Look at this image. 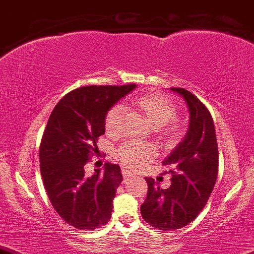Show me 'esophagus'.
I'll return each instance as SVG.
<instances>
[{
  "mask_svg": "<svg viewBox=\"0 0 254 254\" xmlns=\"http://www.w3.org/2000/svg\"><path fill=\"white\" fill-rule=\"evenodd\" d=\"M131 176H132V175H131V173H130L129 171H127V170H123V177H124L125 179L131 177Z\"/></svg>",
  "mask_w": 254,
  "mask_h": 254,
  "instance_id": "obj_1",
  "label": "esophagus"
}]
</instances>
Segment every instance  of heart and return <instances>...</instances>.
<instances>
[{"label":"heart","mask_w":254,"mask_h":254,"mask_svg":"<svg viewBox=\"0 0 254 254\" xmlns=\"http://www.w3.org/2000/svg\"><path fill=\"white\" fill-rule=\"evenodd\" d=\"M133 105L142 110L151 123L156 127H162L169 123L177 115V107L166 98L165 96L159 94H145L140 95L133 101ZM124 117V108L121 104L114 105L107 112L104 118L105 131L111 136H116L121 132L122 123ZM181 125L172 123L166 125L163 130V134L169 139H175L181 134ZM116 158L118 162L127 168L138 170L145 166L156 155V151L150 144L142 142L124 143L116 150Z\"/></svg>","instance_id":"obj_1"}]
</instances>
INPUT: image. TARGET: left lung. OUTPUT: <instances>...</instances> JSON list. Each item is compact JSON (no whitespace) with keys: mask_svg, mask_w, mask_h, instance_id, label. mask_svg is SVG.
<instances>
[{"mask_svg":"<svg viewBox=\"0 0 254 254\" xmlns=\"http://www.w3.org/2000/svg\"><path fill=\"white\" fill-rule=\"evenodd\" d=\"M171 90L188 104L189 130L163 162L171 173L170 188L162 189L153 178H145L147 195L140 205L143 219L163 231L182 229L200 213L216 184L219 156L213 120L207 108L188 90Z\"/></svg>","mask_w":254,"mask_h":254,"instance_id":"1","label":"left lung"}]
</instances>
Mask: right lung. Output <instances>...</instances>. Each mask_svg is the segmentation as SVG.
Here are the masks:
<instances>
[{
    "label": "right lung",
    "mask_w": 254,
    "mask_h": 254,
    "mask_svg": "<svg viewBox=\"0 0 254 254\" xmlns=\"http://www.w3.org/2000/svg\"><path fill=\"white\" fill-rule=\"evenodd\" d=\"M136 88L90 85L72 90L51 112L40 146V169L51 205L63 220L78 230H95L110 220L121 168L105 163L85 176L84 165L98 151L107 112Z\"/></svg>",
    "instance_id": "add662e5"
}]
</instances>
